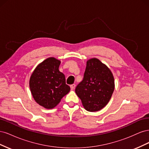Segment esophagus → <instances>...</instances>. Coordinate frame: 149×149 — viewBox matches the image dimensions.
I'll use <instances>...</instances> for the list:
<instances>
[{
	"label": "esophagus",
	"instance_id": "1",
	"mask_svg": "<svg viewBox=\"0 0 149 149\" xmlns=\"http://www.w3.org/2000/svg\"><path fill=\"white\" fill-rule=\"evenodd\" d=\"M75 87H76V85L74 84H73L70 86V88H71V90H73L75 88Z\"/></svg>",
	"mask_w": 149,
	"mask_h": 149
}]
</instances>
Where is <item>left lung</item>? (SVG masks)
<instances>
[{
	"instance_id": "left-lung-1",
	"label": "left lung",
	"mask_w": 149,
	"mask_h": 149,
	"mask_svg": "<svg viewBox=\"0 0 149 149\" xmlns=\"http://www.w3.org/2000/svg\"><path fill=\"white\" fill-rule=\"evenodd\" d=\"M114 89V77L107 66L97 58L88 60L83 79L75 89L85 109H102L109 101Z\"/></svg>"
}]
</instances>
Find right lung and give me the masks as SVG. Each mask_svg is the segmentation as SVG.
Instances as JSON below:
<instances>
[{
	"label": "right lung",
	"instance_id": "obj_1",
	"mask_svg": "<svg viewBox=\"0 0 149 149\" xmlns=\"http://www.w3.org/2000/svg\"><path fill=\"white\" fill-rule=\"evenodd\" d=\"M60 61L48 58L36 68L30 79L31 94L38 104L52 109L70 91L64 74L59 71Z\"/></svg>",
	"mask_w": 149,
	"mask_h": 149
}]
</instances>
